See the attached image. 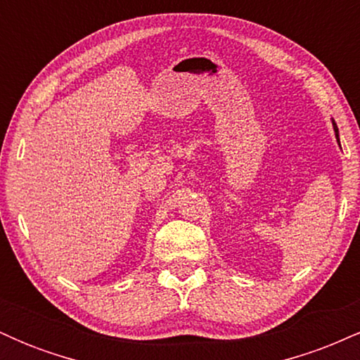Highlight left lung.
Returning <instances> with one entry per match:
<instances>
[{"mask_svg": "<svg viewBox=\"0 0 360 360\" xmlns=\"http://www.w3.org/2000/svg\"><path fill=\"white\" fill-rule=\"evenodd\" d=\"M332 125H333V130H335V137H337V142H338V146H340V139H338V128H337V123L333 122V120H332Z\"/></svg>", "mask_w": 360, "mask_h": 360, "instance_id": "obj_1", "label": "left lung"}]
</instances>
